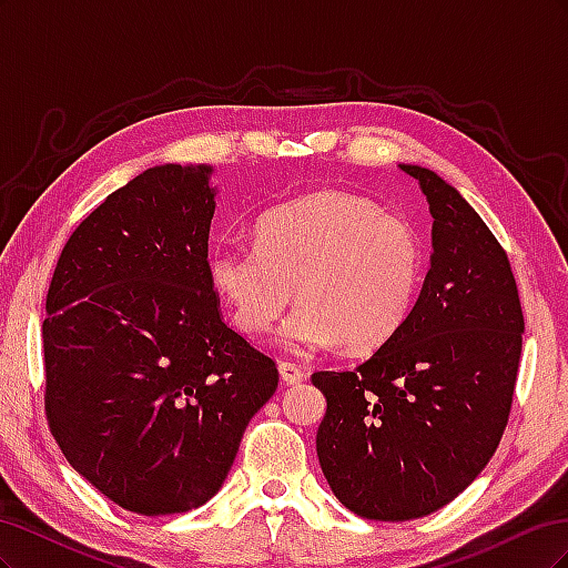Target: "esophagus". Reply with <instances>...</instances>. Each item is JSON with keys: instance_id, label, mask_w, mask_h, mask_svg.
Listing matches in <instances>:
<instances>
[{"instance_id": "34e87169", "label": "esophagus", "mask_w": 568, "mask_h": 568, "mask_svg": "<svg viewBox=\"0 0 568 568\" xmlns=\"http://www.w3.org/2000/svg\"><path fill=\"white\" fill-rule=\"evenodd\" d=\"M280 374H282V382L284 384H301L303 382V369L298 367V365H294V363H280Z\"/></svg>"}]
</instances>
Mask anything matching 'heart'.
Listing matches in <instances>:
<instances>
[{
  "label": "heart",
  "mask_w": 568,
  "mask_h": 568,
  "mask_svg": "<svg viewBox=\"0 0 568 568\" xmlns=\"http://www.w3.org/2000/svg\"><path fill=\"white\" fill-rule=\"evenodd\" d=\"M209 272L246 334L270 332L296 286L301 303L280 332L288 351L343 341L353 353H372L415 305L424 251L407 220L346 192H317L267 211L255 246H213Z\"/></svg>",
  "instance_id": "b5f03b06"
}]
</instances>
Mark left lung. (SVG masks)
I'll return each instance as SVG.
<instances>
[{"label":"left lung","instance_id":"1","mask_svg":"<svg viewBox=\"0 0 568 568\" xmlns=\"http://www.w3.org/2000/svg\"><path fill=\"white\" fill-rule=\"evenodd\" d=\"M432 267L388 343L353 372H315L326 415L317 457L357 517L409 521L467 488L500 445L524 313L505 248L453 184L422 165Z\"/></svg>","mask_w":568,"mask_h":568}]
</instances>
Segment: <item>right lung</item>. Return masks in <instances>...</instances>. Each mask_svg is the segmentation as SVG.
Returning <instances> with one entry per match:
<instances>
[{
	"mask_svg": "<svg viewBox=\"0 0 568 568\" xmlns=\"http://www.w3.org/2000/svg\"><path fill=\"white\" fill-rule=\"evenodd\" d=\"M211 165L144 170L68 239L47 294L44 409L71 467L142 517L205 505L274 359L220 317Z\"/></svg>",
	"mask_w": 568,
	"mask_h": 568,
	"instance_id": "right-lung-1",
	"label": "right lung"
}]
</instances>
